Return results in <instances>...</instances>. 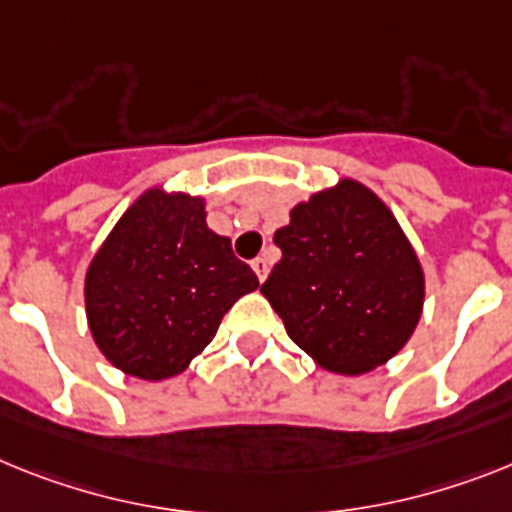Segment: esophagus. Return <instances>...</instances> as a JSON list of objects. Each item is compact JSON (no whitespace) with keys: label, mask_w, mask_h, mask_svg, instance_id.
Instances as JSON below:
<instances>
[{"label":"esophagus","mask_w":512,"mask_h":512,"mask_svg":"<svg viewBox=\"0 0 512 512\" xmlns=\"http://www.w3.org/2000/svg\"><path fill=\"white\" fill-rule=\"evenodd\" d=\"M252 270H255L260 281H265V278H268V273H270V263L265 260V257H257V260H252Z\"/></svg>","instance_id":"esophagus-1"}]
</instances>
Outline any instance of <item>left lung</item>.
<instances>
[{
  "label": "left lung",
  "instance_id": "8db88e82",
  "mask_svg": "<svg viewBox=\"0 0 512 512\" xmlns=\"http://www.w3.org/2000/svg\"><path fill=\"white\" fill-rule=\"evenodd\" d=\"M281 263L260 286L291 341L320 367L364 375L409 343L424 273L390 208L354 179L291 208Z\"/></svg>",
  "mask_w": 512,
  "mask_h": 512
}]
</instances>
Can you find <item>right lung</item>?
<instances>
[{
    "mask_svg": "<svg viewBox=\"0 0 512 512\" xmlns=\"http://www.w3.org/2000/svg\"><path fill=\"white\" fill-rule=\"evenodd\" d=\"M257 286L229 236L208 229L203 197L150 187L90 260L85 315L114 367L156 382L190 367L236 299Z\"/></svg>",
    "mask_w": 512,
    "mask_h": 512,
    "instance_id": "1",
    "label": "right lung"
}]
</instances>
